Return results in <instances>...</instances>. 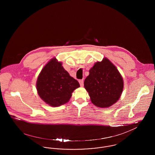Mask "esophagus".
Here are the masks:
<instances>
[{
    "mask_svg": "<svg viewBox=\"0 0 155 155\" xmlns=\"http://www.w3.org/2000/svg\"><path fill=\"white\" fill-rule=\"evenodd\" d=\"M79 83L80 84L81 87H82L84 85V80H79Z\"/></svg>",
    "mask_w": 155,
    "mask_h": 155,
    "instance_id": "34e87169",
    "label": "esophagus"
}]
</instances>
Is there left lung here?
Returning a JSON list of instances; mask_svg holds the SVG:
<instances>
[{
	"label": "left lung",
	"instance_id": "obj_1",
	"mask_svg": "<svg viewBox=\"0 0 155 155\" xmlns=\"http://www.w3.org/2000/svg\"><path fill=\"white\" fill-rule=\"evenodd\" d=\"M84 81V87L91 101L96 106L104 108L116 103L123 89V80L117 69L106 58L97 62L89 70Z\"/></svg>",
	"mask_w": 155,
	"mask_h": 155
}]
</instances>
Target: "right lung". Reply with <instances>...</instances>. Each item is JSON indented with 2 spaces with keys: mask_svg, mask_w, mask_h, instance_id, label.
I'll list each match as a JSON object with an SVG mask.
<instances>
[{
  "mask_svg": "<svg viewBox=\"0 0 155 155\" xmlns=\"http://www.w3.org/2000/svg\"><path fill=\"white\" fill-rule=\"evenodd\" d=\"M55 58L50 60L38 76V95L47 104L57 107L67 103L80 84L71 77Z\"/></svg>",
  "mask_w": 155,
  "mask_h": 155,
  "instance_id": "obj_1",
  "label": "right lung"
}]
</instances>
